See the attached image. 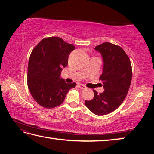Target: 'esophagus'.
<instances>
[{
  "label": "esophagus",
  "instance_id": "obj_1",
  "mask_svg": "<svg viewBox=\"0 0 154 154\" xmlns=\"http://www.w3.org/2000/svg\"><path fill=\"white\" fill-rule=\"evenodd\" d=\"M77 87H78V88H79V89H85V88H86V87L83 84H78Z\"/></svg>",
  "mask_w": 154,
  "mask_h": 154
}]
</instances>
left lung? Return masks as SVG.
Listing matches in <instances>:
<instances>
[{"instance_id": "8db88e82", "label": "left lung", "mask_w": 154, "mask_h": 154, "mask_svg": "<svg viewBox=\"0 0 154 154\" xmlns=\"http://www.w3.org/2000/svg\"><path fill=\"white\" fill-rule=\"evenodd\" d=\"M94 49L103 58V72L99 80L103 82L104 91L98 94L93 90V99L85 100V104L97 115H105L115 110L125 99L132 81V65L119 45L104 42Z\"/></svg>"}]
</instances>
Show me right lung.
Returning <instances> with one entry per match:
<instances>
[{"label": "right lung", "mask_w": 154, "mask_h": 154, "mask_svg": "<svg viewBox=\"0 0 154 154\" xmlns=\"http://www.w3.org/2000/svg\"><path fill=\"white\" fill-rule=\"evenodd\" d=\"M73 44L59 37L44 38L35 46L29 59L27 84L29 91L38 104L45 109L60 106L66 94L76 83H66L60 75L68 63L74 50Z\"/></svg>", "instance_id": "right-lung-1"}]
</instances>
